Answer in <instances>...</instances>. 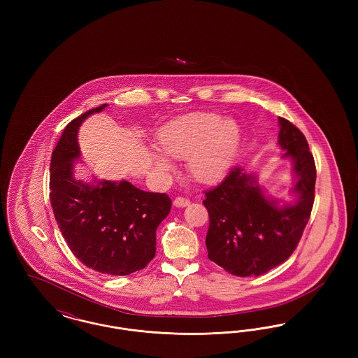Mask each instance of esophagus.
Returning <instances> with one entry per match:
<instances>
[{
    "label": "esophagus",
    "mask_w": 358,
    "mask_h": 358,
    "mask_svg": "<svg viewBox=\"0 0 358 358\" xmlns=\"http://www.w3.org/2000/svg\"><path fill=\"white\" fill-rule=\"evenodd\" d=\"M173 204H174V206H177V208H184V206H187V205L190 204V200L187 199V197L178 196V197H176Z\"/></svg>",
    "instance_id": "1"
}]
</instances>
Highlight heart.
<instances>
[{
	"label": "heart",
	"mask_w": 358,
	"mask_h": 358,
	"mask_svg": "<svg viewBox=\"0 0 358 358\" xmlns=\"http://www.w3.org/2000/svg\"><path fill=\"white\" fill-rule=\"evenodd\" d=\"M162 153L177 158L189 157L192 173L204 181L220 177L231 165L238 145V126L216 114H193L164 126L158 136ZM155 164L166 169L169 161L155 155Z\"/></svg>",
	"instance_id": "heart-1"
}]
</instances>
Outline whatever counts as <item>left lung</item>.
<instances>
[{
    "instance_id": "left-lung-1",
    "label": "left lung",
    "mask_w": 358,
    "mask_h": 358,
    "mask_svg": "<svg viewBox=\"0 0 358 358\" xmlns=\"http://www.w3.org/2000/svg\"><path fill=\"white\" fill-rule=\"evenodd\" d=\"M279 145L294 162L298 200L279 208L264 197L254 176L234 166L222 182L205 190L208 257L236 276H259L295 251L314 204L317 169L303 133L279 117Z\"/></svg>"
}]
</instances>
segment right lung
I'll use <instances>...</instances> for the list:
<instances>
[{
	"label": "right lung",
	"instance_id": "obj_1",
	"mask_svg": "<svg viewBox=\"0 0 358 358\" xmlns=\"http://www.w3.org/2000/svg\"><path fill=\"white\" fill-rule=\"evenodd\" d=\"M107 104L88 110L66 126L50 168V200L69 250L85 267L107 275H130L155 256V231L169 215L171 197L127 181H101L96 187L72 177L79 155L78 130Z\"/></svg>",
	"mask_w": 358,
	"mask_h": 358
}]
</instances>
